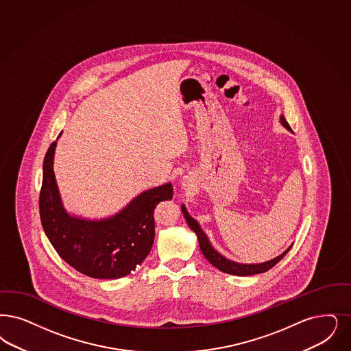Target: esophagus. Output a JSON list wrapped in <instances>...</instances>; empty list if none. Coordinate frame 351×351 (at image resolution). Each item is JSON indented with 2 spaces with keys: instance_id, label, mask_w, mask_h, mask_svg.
<instances>
[{
  "instance_id": "1",
  "label": "esophagus",
  "mask_w": 351,
  "mask_h": 351,
  "mask_svg": "<svg viewBox=\"0 0 351 351\" xmlns=\"http://www.w3.org/2000/svg\"><path fill=\"white\" fill-rule=\"evenodd\" d=\"M185 184H186V182H184V184H182V185H185Z\"/></svg>"
}]
</instances>
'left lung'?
Instances as JSON below:
<instances>
[{"label": "left lung", "instance_id": "obj_1", "mask_svg": "<svg viewBox=\"0 0 351 351\" xmlns=\"http://www.w3.org/2000/svg\"><path fill=\"white\" fill-rule=\"evenodd\" d=\"M280 124L285 126L287 130H291V128L289 125V123L286 121L285 116L280 114ZM182 211L184 214V218L186 221V223L191 227V230L193 232H196L197 239H198V244H199V250L202 254L205 256V258L210 263L211 265L219 269L221 271L227 273V274H232V276H252V274H258V273H264L269 269L274 267L277 263H280V260L285 257V254L290 251L291 247H289L283 253H280V256H277L273 260H269L267 263H261V264H239L235 261H231L228 258H226L225 256H222L221 253L217 252L209 241V239L206 237V234L201 230L199 225L197 223L196 219H193L189 213L185 209V206L182 205Z\"/></svg>", "mask_w": 351, "mask_h": 351}]
</instances>
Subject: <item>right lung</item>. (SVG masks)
Wrapping results in <instances>:
<instances>
[{"instance_id":"add662e5","label":"right lung","mask_w":351,"mask_h":351,"mask_svg":"<svg viewBox=\"0 0 351 351\" xmlns=\"http://www.w3.org/2000/svg\"><path fill=\"white\" fill-rule=\"evenodd\" d=\"M56 145L55 141L49 146L43 163L39 210L47 238L58 256L84 276L100 280L125 277L153 247L155 206L172 198L171 182L142 192L110 218L74 217L65 210L55 179Z\"/></svg>"}]
</instances>
